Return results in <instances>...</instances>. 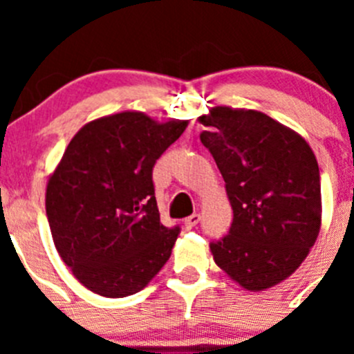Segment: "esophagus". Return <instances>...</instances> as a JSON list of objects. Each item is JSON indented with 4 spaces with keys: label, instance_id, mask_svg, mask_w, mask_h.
<instances>
[{
    "label": "esophagus",
    "instance_id": "1",
    "mask_svg": "<svg viewBox=\"0 0 354 354\" xmlns=\"http://www.w3.org/2000/svg\"><path fill=\"white\" fill-rule=\"evenodd\" d=\"M198 221H200V214H192V216H187L186 220H184V227L186 228H193V227H196V225H198Z\"/></svg>",
    "mask_w": 354,
    "mask_h": 354
}]
</instances>
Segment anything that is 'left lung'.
<instances>
[{"mask_svg":"<svg viewBox=\"0 0 354 354\" xmlns=\"http://www.w3.org/2000/svg\"><path fill=\"white\" fill-rule=\"evenodd\" d=\"M198 120L234 212L227 236L211 243L212 259L245 290L274 287L301 266L321 230L314 150L255 109L214 106Z\"/></svg>","mask_w":354,"mask_h":354,"instance_id":"left-lung-1","label":"left lung"}]
</instances>
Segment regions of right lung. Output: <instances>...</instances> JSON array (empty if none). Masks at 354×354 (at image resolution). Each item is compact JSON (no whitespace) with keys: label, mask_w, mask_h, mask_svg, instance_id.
Wrapping results in <instances>:
<instances>
[{"label":"right lung","mask_w":354,"mask_h":354,"mask_svg":"<svg viewBox=\"0 0 354 354\" xmlns=\"http://www.w3.org/2000/svg\"><path fill=\"white\" fill-rule=\"evenodd\" d=\"M187 120L158 122L120 111L84 124L46 186L55 246L77 282L99 296L126 298L161 271L179 227L159 220L152 168Z\"/></svg>","instance_id":"right-lung-1"}]
</instances>
